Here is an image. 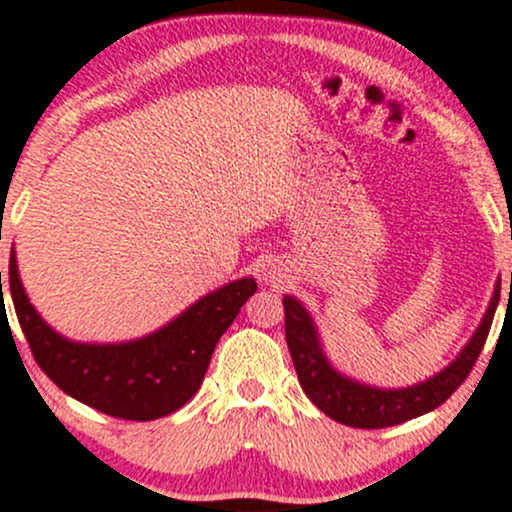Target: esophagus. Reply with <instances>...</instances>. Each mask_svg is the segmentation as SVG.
<instances>
[{
	"instance_id": "obj_1",
	"label": "esophagus",
	"mask_w": 512,
	"mask_h": 512,
	"mask_svg": "<svg viewBox=\"0 0 512 512\" xmlns=\"http://www.w3.org/2000/svg\"><path fill=\"white\" fill-rule=\"evenodd\" d=\"M267 276H269V274H264V279H267ZM269 279H274V276H269Z\"/></svg>"
}]
</instances>
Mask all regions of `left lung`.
<instances>
[{
    "label": "left lung",
    "mask_w": 512,
    "mask_h": 512,
    "mask_svg": "<svg viewBox=\"0 0 512 512\" xmlns=\"http://www.w3.org/2000/svg\"><path fill=\"white\" fill-rule=\"evenodd\" d=\"M498 298H501V281L493 289L489 310H486L477 332L450 366H445L424 383L399 387V390H383V387L356 383V380L334 370L325 351H322L313 317L303 308L301 301H296L293 296H284L286 344H289L293 368L298 373V383L317 409L325 411L330 419L344 426L385 428L416 419V416L440 407L467 380L469 370L477 363L486 337H489Z\"/></svg>",
    "instance_id": "obj_1"
}]
</instances>
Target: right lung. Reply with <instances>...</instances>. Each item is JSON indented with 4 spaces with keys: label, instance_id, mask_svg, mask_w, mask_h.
I'll list each match as a JSON object with an SVG mask.
<instances>
[{
    "label": "right lung",
    "instance_id": "right-lung-1",
    "mask_svg": "<svg viewBox=\"0 0 512 512\" xmlns=\"http://www.w3.org/2000/svg\"><path fill=\"white\" fill-rule=\"evenodd\" d=\"M9 291L33 358L62 392L115 419L154 421L195 397L214 346L257 284L250 276L231 281L149 337L122 344L69 342L52 330L23 291L14 252L9 257Z\"/></svg>",
    "mask_w": 512,
    "mask_h": 512
}]
</instances>
